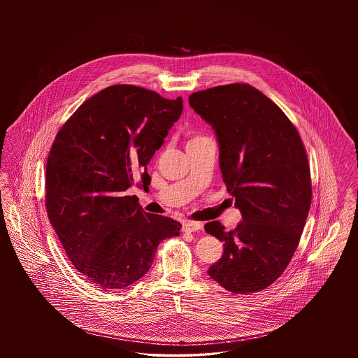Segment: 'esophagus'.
<instances>
[{"mask_svg":"<svg viewBox=\"0 0 358 358\" xmlns=\"http://www.w3.org/2000/svg\"><path fill=\"white\" fill-rule=\"evenodd\" d=\"M203 228V225L200 222H185L182 224V231L184 232H197Z\"/></svg>","mask_w":358,"mask_h":358,"instance_id":"obj_1","label":"esophagus"}]
</instances>
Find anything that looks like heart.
Here are the masks:
<instances>
[{
    "mask_svg": "<svg viewBox=\"0 0 358 358\" xmlns=\"http://www.w3.org/2000/svg\"><path fill=\"white\" fill-rule=\"evenodd\" d=\"M200 138H203V136H193L190 139H189V142H193V141H197V139H200Z\"/></svg>",
    "mask_w": 358,
    "mask_h": 358,
    "instance_id": "1",
    "label": "heart"
}]
</instances>
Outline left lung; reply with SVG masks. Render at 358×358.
Returning a JSON list of instances; mask_svg holds the SVG:
<instances>
[{
    "label": "left lung",
    "instance_id": "1",
    "mask_svg": "<svg viewBox=\"0 0 358 358\" xmlns=\"http://www.w3.org/2000/svg\"><path fill=\"white\" fill-rule=\"evenodd\" d=\"M189 104L217 136L222 180L243 216L232 231L205 224L224 243L208 275L234 294L257 292L286 270L306 222L313 190L303 142L286 114L252 85L193 92Z\"/></svg>",
    "mask_w": 358,
    "mask_h": 358
}]
</instances>
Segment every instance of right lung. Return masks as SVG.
Masks as SVG:
<instances>
[{"mask_svg":"<svg viewBox=\"0 0 358 358\" xmlns=\"http://www.w3.org/2000/svg\"><path fill=\"white\" fill-rule=\"evenodd\" d=\"M181 113V96L110 85L87 99L53 141L48 219L73 267L99 289L133 285L152 267L158 244L180 235V222L146 213L126 190L136 177L150 185L148 164Z\"/></svg>","mask_w":358,"mask_h":358,"instance_id":"right-lung-1","label":"right lung"}]
</instances>
